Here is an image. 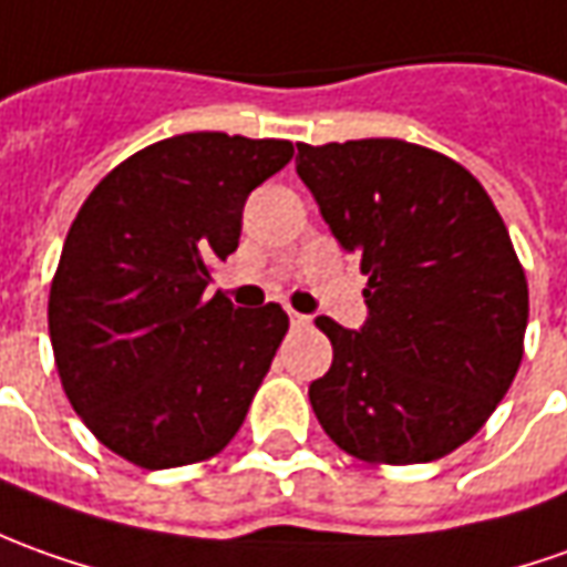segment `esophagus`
<instances>
[{
    "mask_svg": "<svg viewBox=\"0 0 567 567\" xmlns=\"http://www.w3.org/2000/svg\"><path fill=\"white\" fill-rule=\"evenodd\" d=\"M288 319H291V326H307L310 322V316L298 313V310H288Z\"/></svg>",
    "mask_w": 567,
    "mask_h": 567,
    "instance_id": "obj_1",
    "label": "esophagus"
}]
</instances>
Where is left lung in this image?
<instances>
[{
	"label": "left lung",
	"mask_w": 567,
	"mask_h": 567,
	"mask_svg": "<svg viewBox=\"0 0 567 567\" xmlns=\"http://www.w3.org/2000/svg\"><path fill=\"white\" fill-rule=\"evenodd\" d=\"M295 167L369 276L360 329L316 319L332 341L316 419L357 460H441L522 363L527 282L506 223L465 167L400 138L298 145Z\"/></svg>",
	"instance_id": "obj_1"
}]
</instances>
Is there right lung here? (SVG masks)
<instances>
[{
	"label": "right lung",
	"instance_id": "1",
	"mask_svg": "<svg viewBox=\"0 0 567 567\" xmlns=\"http://www.w3.org/2000/svg\"><path fill=\"white\" fill-rule=\"evenodd\" d=\"M285 138L186 133L126 157L64 238L49 338L86 429L142 468L219 453L288 332L279 303L238 310L210 264L238 248L254 188L291 161Z\"/></svg>",
	"mask_w": 567,
	"mask_h": 567
}]
</instances>
